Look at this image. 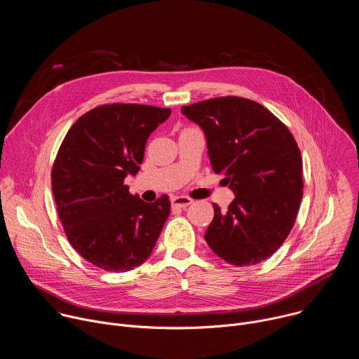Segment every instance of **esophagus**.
<instances>
[{
  "label": "esophagus",
  "instance_id": "obj_1",
  "mask_svg": "<svg viewBox=\"0 0 359 359\" xmlns=\"http://www.w3.org/2000/svg\"><path fill=\"white\" fill-rule=\"evenodd\" d=\"M193 203V198L187 197V196H175L172 197V208L175 209H184Z\"/></svg>",
  "mask_w": 359,
  "mask_h": 359
}]
</instances>
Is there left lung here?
Segmentation results:
<instances>
[{
    "label": "left lung",
    "mask_w": 359,
    "mask_h": 359,
    "mask_svg": "<svg viewBox=\"0 0 359 359\" xmlns=\"http://www.w3.org/2000/svg\"><path fill=\"white\" fill-rule=\"evenodd\" d=\"M206 133L216 173L236 198L226 212L215 204L204 234L224 262L259 264L288 237L302 198V158L290 129L251 99L220 96L182 108Z\"/></svg>",
    "instance_id": "1"
}]
</instances>
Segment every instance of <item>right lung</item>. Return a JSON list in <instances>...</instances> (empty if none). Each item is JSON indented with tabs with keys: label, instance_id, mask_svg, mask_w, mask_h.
I'll return each instance as SVG.
<instances>
[{
	"label": "right lung",
	"instance_id": "right-lung-1",
	"mask_svg": "<svg viewBox=\"0 0 359 359\" xmlns=\"http://www.w3.org/2000/svg\"><path fill=\"white\" fill-rule=\"evenodd\" d=\"M170 112L100 105L83 114L60 146L50 172L60 220L71 245L102 270L125 273L144 263L170 215L166 194L144 203L125 184L140 169L147 137Z\"/></svg>",
	"mask_w": 359,
	"mask_h": 359
}]
</instances>
